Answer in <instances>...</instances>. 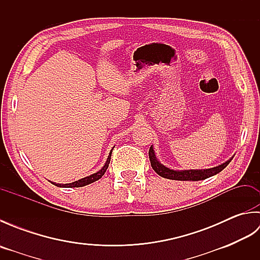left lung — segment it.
Listing matches in <instances>:
<instances>
[{"mask_svg": "<svg viewBox=\"0 0 260 260\" xmlns=\"http://www.w3.org/2000/svg\"><path fill=\"white\" fill-rule=\"evenodd\" d=\"M148 156H150V161H151V165H152L153 170L155 171V172L159 176H162V178H165V179L179 180V181H200V180L208 179V178H210V176L221 172V171L231 162V159H233V157H231L229 161H227L221 165H219V167L208 169V170L174 171V170H170L168 168H165L164 165H162L157 161L155 153H154V150L152 146L150 147V151H148Z\"/></svg>", "mask_w": 260, "mask_h": 260, "instance_id": "obj_1", "label": "left lung"}]
</instances>
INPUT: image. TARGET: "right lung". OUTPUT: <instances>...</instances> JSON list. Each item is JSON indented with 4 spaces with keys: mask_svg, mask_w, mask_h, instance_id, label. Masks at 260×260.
I'll use <instances>...</instances> for the list:
<instances>
[{
    "mask_svg": "<svg viewBox=\"0 0 260 260\" xmlns=\"http://www.w3.org/2000/svg\"><path fill=\"white\" fill-rule=\"evenodd\" d=\"M113 151V150H112ZM110 156H112V152L109 153V156L107 158L106 163H105V165L103 167V169L101 171H98L97 173H93L89 176H86V178L81 179V180H78L76 182H73V183H68V184H58V183H52L54 185L57 186H60V187H80V186H85L87 184H90L92 183V182H95L97 180H99L102 178V176L105 174V172H106V170L108 169V164L110 162Z\"/></svg>",
    "mask_w": 260,
    "mask_h": 260,
    "instance_id": "add662e5",
    "label": "right lung"
}]
</instances>
